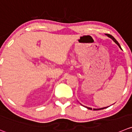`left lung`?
<instances>
[{
    "mask_svg": "<svg viewBox=\"0 0 132 132\" xmlns=\"http://www.w3.org/2000/svg\"><path fill=\"white\" fill-rule=\"evenodd\" d=\"M106 35H107V36H108V37H110V39H112V40H113V41H114V42H115V43H116V44H117V45H118V46H119V48H121V46H120V44H119V43H118V42H117V40H116V39H115V38H114V37H113V36H112V35H110V34H106Z\"/></svg>",
    "mask_w": 132,
    "mask_h": 132,
    "instance_id": "1",
    "label": "left lung"
}]
</instances>
